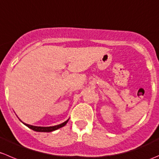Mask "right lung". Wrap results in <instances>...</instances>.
<instances>
[{"instance_id": "1", "label": "right lung", "mask_w": 159, "mask_h": 159, "mask_svg": "<svg viewBox=\"0 0 159 159\" xmlns=\"http://www.w3.org/2000/svg\"><path fill=\"white\" fill-rule=\"evenodd\" d=\"M68 120H67L66 121L61 124V125H56V126H53V127H36V126H32V125H26V124H25V125L34 131H39V132H51V131H55V130H57L59 129V128H62L63 126H65V125H66L67 122H68Z\"/></svg>"}]
</instances>
